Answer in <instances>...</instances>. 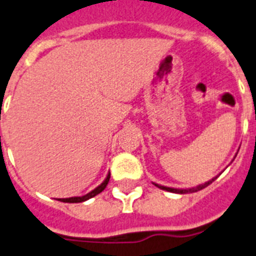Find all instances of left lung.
Listing matches in <instances>:
<instances>
[{
  "label": "left lung",
  "instance_id": "8db88e82",
  "mask_svg": "<svg viewBox=\"0 0 256 256\" xmlns=\"http://www.w3.org/2000/svg\"><path fill=\"white\" fill-rule=\"evenodd\" d=\"M216 178H218V176L212 178V179H211V180L206 182V183H204V184H200V186H193V188H188V190H178V188H170V186H160V184H156V183H154V186H158L160 190H168V192H172V193H179V194H184V193H193V192H197V190H204V188H206V186H210V184L212 183V182H214L215 179H216Z\"/></svg>",
  "mask_w": 256,
  "mask_h": 256
}]
</instances>
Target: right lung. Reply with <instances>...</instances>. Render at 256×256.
<instances>
[{
  "label": "right lung",
  "mask_w": 256,
  "mask_h": 256,
  "mask_svg": "<svg viewBox=\"0 0 256 256\" xmlns=\"http://www.w3.org/2000/svg\"><path fill=\"white\" fill-rule=\"evenodd\" d=\"M110 172H108V175H106V179H104L103 183H102L100 186H98L94 190H91V192H88V194L81 196V197H70V198H60V200H59V201L68 202V204H78V202L88 201V200L92 198V197H95V196L99 194V193H100V192H103L104 188H106V184H108V182H110Z\"/></svg>",
  "instance_id": "right-lung-1"
}]
</instances>
